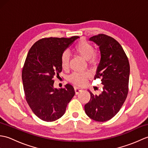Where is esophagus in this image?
<instances>
[{
    "instance_id": "esophagus-1",
    "label": "esophagus",
    "mask_w": 148,
    "mask_h": 148,
    "mask_svg": "<svg viewBox=\"0 0 148 148\" xmlns=\"http://www.w3.org/2000/svg\"><path fill=\"white\" fill-rule=\"evenodd\" d=\"M74 91H75V93L77 95L78 93H80L81 91H82V89L80 88H77V87H75L74 88Z\"/></svg>"
}]
</instances>
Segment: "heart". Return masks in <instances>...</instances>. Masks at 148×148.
<instances>
[{
    "mask_svg": "<svg viewBox=\"0 0 148 148\" xmlns=\"http://www.w3.org/2000/svg\"><path fill=\"white\" fill-rule=\"evenodd\" d=\"M74 51L81 57L87 60L90 65H95L99 62V56L95 51H94L93 46L85 40H81L75 46ZM61 66L64 69L68 68L69 62V53L67 51L63 52L61 56ZM90 74L87 72H74L69 76V80L72 83L81 86L85 83Z\"/></svg>",
    "mask_w": 148,
    "mask_h": 148,
    "instance_id": "1",
    "label": "heart"
}]
</instances>
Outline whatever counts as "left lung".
Here are the masks:
<instances>
[{"label":"left lung","mask_w":148,"mask_h":148,"mask_svg":"<svg viewBox=\"0 0 148 148\" xmlns=\"http://www.w3.org/2000/svg\"><path fill=\"white\" fill-rule=\"evenodd\" d=\"M90 40L99 46L101 58L95 79H101L103 87L99 95L89 91L91 98L84 111L93 120L106 121L117 114L127 99L129 62L120 44L112 37L100 34L90 37Z\"/></svg>","instance_id":"obj_1"}]
</instances>
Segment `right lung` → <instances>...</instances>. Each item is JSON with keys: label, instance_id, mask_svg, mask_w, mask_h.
<instances>
[{"label": "right lung", "instance_id": "obj_1", "mask_svg": "<svg viewBox=\"0 0 148 148\" xmlns=\"http://www.w3.org/2000/svg\"><path fill=\"white\" fill-rule=\"evenodd\" d=\"M77 38H42L34 43L28 53L22 70L25 95L33 112L43 121L60 118L75 95L70 84L64 88H54L53 77L62 72L63 52Z\"/></svg>", "mask_w": 148, "mask_h": 148}]
</instances>
